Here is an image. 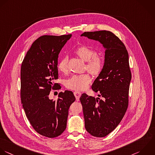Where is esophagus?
Listing matches in <instances>:
<instances>
[{
	"label": "esophagus",
	"mask_w": 155,
	"mask_h": 155,
	"mask_svg": "<svg viewBox=\"0 0 155 155\" xmlns=\"http://www.w3.org/2000/svg\"><path fill=\"white\" fill-rule=\"evenodd\" d=\"M74 95H75V98H76V100L78 101V100H79V98H80V96L81 95V93L80 92H78V91H75V92H74Z\"/></svg>",
	"instance_id": "obj_1"
}]
</instances>
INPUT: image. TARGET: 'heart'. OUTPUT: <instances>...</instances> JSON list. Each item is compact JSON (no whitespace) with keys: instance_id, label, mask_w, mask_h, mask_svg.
<instances>
[{"instance_id":"obj_1","label":"heart","mask_w":155,"mask_h":155,"mask_svg":"<svg viewBox=\"0 0 155 155\" xmlns=\"http://www.w3.org/2000/svg\"><path fill=\"white\" fill-rule=\"evenodd\" d=\"M76 54L86 63L87 70L92 74H98L100 72L103 66V58L98 55L92 48L82 45L75 50ZM68 58L64 56L57 64L58 69L63 73L68 71ZM91 82V78L87 74L74 75L69 78L65 82L67 88L72 90L83 91L86 89Z\"/></svg>"}]
</instances>
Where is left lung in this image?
I'll return each mask as SVG.
<instances>
[{
    "instance_id": "8db88e82",
    "label": "left lung",
    "mask_w": 155,
    "mask_h": 155,
    "mask_svg": "<svg viewBox=\"0 0 155 155\" xmlns=\"http://www.w3.org/2000/svg\"><path fill=\"white\" fill-rule=\"evenodd\" d=\"M81 36L100 41L105 50L103 68L92 85L102 99L83 94L85 128L91 135L104 137L120 124L127 109L132 78L129 54L123 41L109 31L84 32Z\"/></svg>"
}]
</instances>
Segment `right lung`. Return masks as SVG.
Listing matches in <instances>:
<instances>
[{"label":"right lung","mask_w":155,"mask_h":155,"mask_svg":"<svg viewBox=\"0 0 155 155\" xmlns=\"http://www.w3.org/2000/svg\"><path fill=\"white\" fill-rule=\"evenodd\" d=\"M71 36L38 37L27 52L21 66L20 98L26 116L38 134L50 138L64 131L69 108L75 100L69 91L60 92L57 101L48 97L58 84L54 81L58 78V54Z\"/></svg>","instance_id":"right-lung-1"}]
</instances>
